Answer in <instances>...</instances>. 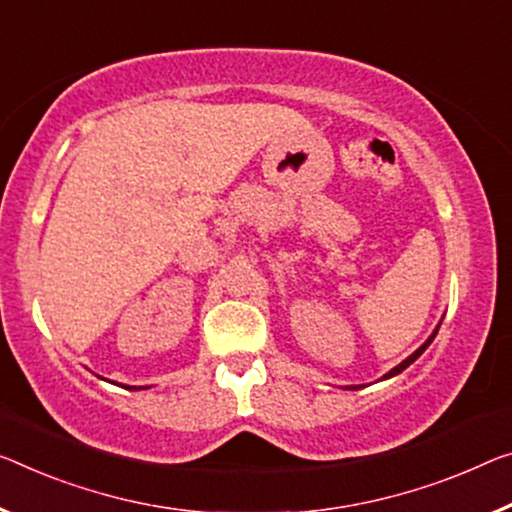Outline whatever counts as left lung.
Here are the masks:
<instances>
[{
	"label": "left lung",
	"instance_id": "left-lung-1",
	"mask_svg": "<svg viewBox=\"0 0 512 512\" xmlns=\"http://www.w3.org/2000/svg\"><path fill=\"white\" fill-rule=\"evenodd\" d=\"M437 329H439V327H437ZM437 329H435V332H432V336H430V338H428V341H426V343H423V345H421V348H419V350H416V352H414V355H410V357H407V359H405V361H403V364H398V366H396V368H391V371H389V373H387V375H384V380H387V377H393V375H398V373H403V371H405V368H407V366H410V364H412V361H414V359H416V357H421V352H423V350H426V348H428V345H430V343H432V338H435V336H437ZM355 389H359V387H355Z\"/></svg>",
	"mask_w": 512,
	"mask_h": 512
}]
</instances>
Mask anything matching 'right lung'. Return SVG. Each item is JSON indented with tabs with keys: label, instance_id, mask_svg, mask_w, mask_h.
Wrapping results in <instances>:
<instances>
[{
	"label": "right lung",
	"instance_id": "right-lung-1",
	"mask_svg": "<svg viewBox=\"0 0 512 512\" xmlns=\"http://www.w3.org/2000/svg\"><path fill=\"white\" fill-rule=\"evenodd\" d=\"M132 389H135V387H132Z\"/></svg>",
	"mask_w": 512,
	"mask_h": 512
}]
</instances>
